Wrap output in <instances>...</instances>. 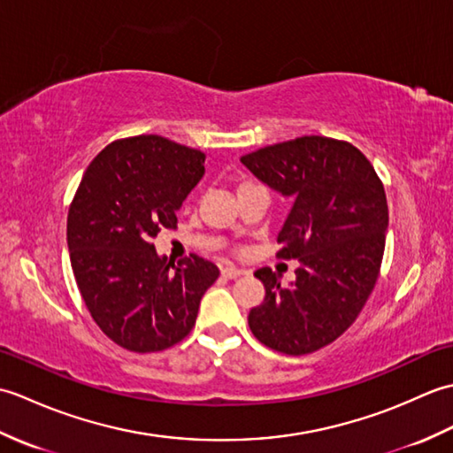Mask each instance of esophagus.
<instances>
[{"instance_id":"1","label":"esophagus","mask_w":453,"mask_h":453,"mask_svg":"<svg viewBox=\"0 0 453 453\" xmlns=\"http://www.w3.org/2000/svg\"><path fill=\"white\" fill-rule=\"evenodd\" d=\"M221 274H224L226 278H239V276L245 274V271H243V268L234 266V265H227L224 271H221Z\"/></svg>"}]
</instances>
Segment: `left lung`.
<instances>
[{"mask_svg":"<svg viewBox=\"0 0 453 453\" xmlns=\"http://www.w3.org/2000/svg\"><path fill=\"white\" fill-rule=\"evenodd\" d=\"M268 187L294 198L278 258H297L296 282L258 268L265 302L249 313L258 342L276 352L311 354L349 329L378 282L389 221L383 182L350 142L302 136L242 157Z\"/></svg>","mask_w":453,"mask_h":453,"instance_id":"obj_1","label":"left lung"}]
</instances>
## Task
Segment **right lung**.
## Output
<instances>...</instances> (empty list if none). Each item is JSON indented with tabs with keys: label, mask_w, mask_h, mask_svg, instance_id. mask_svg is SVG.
<instances>
[{
	"label": "right lung",
	"mask_w": 453,
	"mask_h": 453,
	"mask_svg": "<svg viewBox=\"0 0 453 453\" xmlns=\"http://www.w3.org/2000/svg\"><path fill=\"white\" fill-rule=\"evenodd\" d=\"M204 157L156 134L114 140L75 190L67 211L75 282L99 329L130 352H161L185 339L219 276L206 258L175 265L151 243L161 229H177V210L204 175Z\"/></svg>",
	"instance_id": "1"
}]
</instances>
